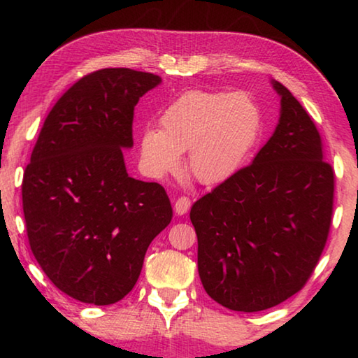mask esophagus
<instances>
[{"mask_svg":"<svg viewBox=\"0 0 358 358\" xmlns=\"http://www.w3.org/2000/svg\"><path fill=\"white\" fill-rule=\"evenodd\" d=\"M189 207H191V201L185 196L178 197L173 203V210H175V213H177V215H185L186 211L189 210Z\"/></svg>","mask_w":358,"mask_h":358,"instance_id":"34e87169","label":"esophagus"}]
</instances>
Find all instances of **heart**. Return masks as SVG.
I'll return each instance as SVG.
<instances>
[{
  "mask_svg": "<svg viewBox=\"0 0 358 358\" xmlns=\"http://www.w3.org/2000/svg\"><path fill=\"white\" fill-rule=\"evenodd\" d=\"M260 129L262 112L250 93L189 90L164 108L159 129L143 132L142 161L151 173L166 175L186 151V173L202 185H220L245 164Z\"/></svg>",
  "mask_w": 358,
  "mask_h": 358,
  "instance_id": "1",
  "label": "heart"
}]
</instances>
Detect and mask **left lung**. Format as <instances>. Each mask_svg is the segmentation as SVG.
<instances>
[{
	"instance_id": "left-lung-1",
	"label": "left lung",
	"mask_w": 358,
	"mask_h": 358,
	"mask_svg": "<svg viewBox=\"0 0 358 358\" xmlns=\"http://www.w3.org/2000/svg\"><path fill=\"white\" fill-rule=\"evenodd\" d=\"M280 120L248 167L192 205L199 276L234 311L268 310L299 292L324 251L335 173L310 115L280 82Z\"/></svg>"
}]
</instances>
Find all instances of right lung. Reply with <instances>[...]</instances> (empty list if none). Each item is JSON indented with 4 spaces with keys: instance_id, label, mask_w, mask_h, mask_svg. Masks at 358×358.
<instances>
[{
    "instance_id": "1",
    "label": "right lung",
    "mask_w": 358,
    "mask_h": 358,
    "mask_svg": "<svg viewBox=\"0 0 358 358\" xmlns=\"http://www.w3.org/2000/svg\"><path fill=\"white\" fill-rule=\"evenodd\" d=\"M162 80L108 68L82 77L47 115L22 183L36 260L78 301L112 305L128 295L145 252L172 221L164 187L128 175L138 99Z\"/></svg>"
}]
</instances>
